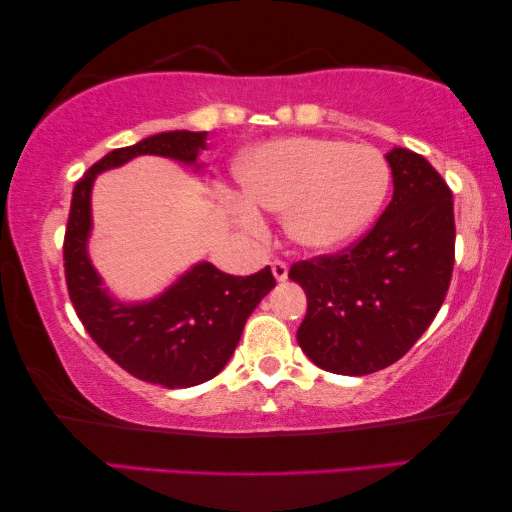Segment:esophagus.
I'll use <instances>...</instances> for the list:
<instances>
[{
    "label": "esophagus",
    "mask_w": 512,
    "mask_h": 512,
    "mask_svg": "<svg viewBox=\"0 0 512 512\" xmlns=\"http://www.w3.org/2000/svg\"><path fill=\"white\" fill-rule=\"evenodd\" d=\"M272 274H274L276 281H286L288 279V263L274 261L272 263Z\"/></svg>",
    "instance_id": "obj_1"
}]
</instances>
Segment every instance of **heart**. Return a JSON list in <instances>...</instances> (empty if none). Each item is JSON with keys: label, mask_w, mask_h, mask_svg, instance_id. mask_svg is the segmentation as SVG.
<instances>
[{"label": "heart", "mask_w": 512, "mask_h": 512, "mask_svg": "<svg viewBox=\"0 0 512 512\" xmlns=\"http://www.w3.org/2000/svg\"><path fill=\"white\" fill-rule=\"evenodd\" d=\"M238 181L247 199L231 197L226 206L242 229H263L258 206L286 213L283 224L301 249L333 251L374 222L390 188V165L370 145L297 136L247 152Z\"/></svg>", "instance_id": "heart-1"}]
</instances>
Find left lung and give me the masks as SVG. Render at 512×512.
Instances as JSON below:
<instances>
[{
  "label": "left lung",
  "instance_id": "obj_1",
  "mask_svg": "<svg viewBox=\"0 0 512 512\" xmlns=\"http://www.w3.org/2000/svg\"><path fill=\"white\" fill-rule=\"evenodd\" d=\"M392 199L374 229L335 256L290 267L306 292L297 331L304 354L326 372L363 376L406 354L429 329L454 270V199L424 156L385 154Z\"/></svg>",
  "mask_w": 512,
  "mask_h": 512
}]
</instances>
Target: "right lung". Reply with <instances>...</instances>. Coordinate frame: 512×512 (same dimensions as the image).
Instances as JSON below:
<instances>
[{
  "instance_id": "1",
  "label": "right lung",
  "mask_w": 512,
  "mask_h": 512,
  "mask_svg": "<svg viewBox=\"0 0 512 512\" xmlns=\"http://www.w3.org/2000/svg\"><path fill=\"white\" fill-rule=\"evenodd\" d=\"M206 136V131H165L108 152L74 186L63 242L67 290L90 338L122 370L170 390L192 388L224 370L247 317L276 286L274 276L270 267L251 276H233L201 261L154 299H115L88 254L90 195L97 174L136 156H163L199 170L197 156L206 149Z\"/></svg>"
}]
</instances>
